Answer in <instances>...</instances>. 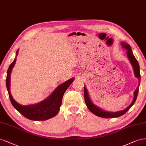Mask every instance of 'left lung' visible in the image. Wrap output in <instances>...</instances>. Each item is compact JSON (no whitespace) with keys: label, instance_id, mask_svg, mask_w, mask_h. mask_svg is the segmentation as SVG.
Masks as SVG:
<instances>
[{"label":"left lung","instance_id":"obj_1","mask_svg":"<svg viewBox=\"0 0 146 146\" xmlns=\"http://www.w3.org/2000/svg\"><path fill=\"white\" fill-rule=\"evenodd\" d=\"M121 45H122V46H123V47H124L125 49L127 50V57L129 58V60H130L131 65L133 66L135 76H136V78H137L138 79L139 85H138L137 88H136L135 91L134 92V98H133V102H131V104L128 107H127L125 109H124L123 110L116 111V112H110V111H104V110L101 109V108L98 107L94 104L92 102V101L90 100V98H89V95H88V92L87 90V88H86V87H84V99H85L86 104L88 107V110H90L92 113H93L94 115H95L98 116L105 117V118H110V117H119V116L123 115L130 109V107L134 104L136 98H137L138 93V91H139V84H140V79H141L139 65V64H138V62L137 61V60H136V58H135L132 51H131V49L130 48V46L129 44H125V42H121Z\"/></svg>","mask_w":146,"mask_h":146}]
</instances>
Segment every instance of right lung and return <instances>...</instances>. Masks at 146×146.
<instances>
[{"label":"right lung","mask_w":146,"mask_h":146,"mask_svg":"<svg viewBox=\"0 0 146 146\" xmlns=\"http://www.w3.org/2000/svg\"><path fill=\"white\" fill-rule=\"evenodd\" d=\"M17 53L18 50L16 51V55ZM16 59V58L9 66L6 79V86L9 98L13 107L27 119L33 121H45L55 116L59 111L64 94L74 81V78L70 79L59 85L44 101L33 105L22 106L14 100L10 93V74L15 66Z\"/></svg>","instance_id":"right-lung-1"}]
</instances>
